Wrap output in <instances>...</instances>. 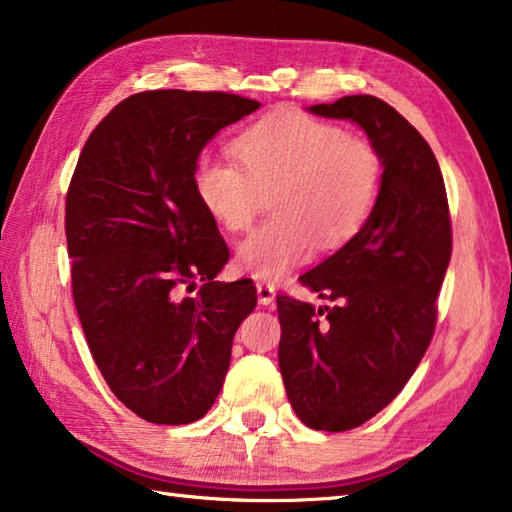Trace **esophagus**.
I'll list each match as a JSON object with an SVG mask.
<instances>
[{
	"instance_id": "obj_1",
	"label": "esophagus",
	"mask_w": 512,
	"mask_h": 512,
	"mask_svg": "<svg viewBox=\"0 0 512 512\" xmlns=\"http://www.w3.org/2000/svg\"><path fill=\"white\" fill-rule=\"evenodd\" d=\"M257 298H259V305H271L275 300V287L271 282H259L257 284Z\"/></svg>"
}]
</instances>
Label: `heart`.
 Listing matches in <instances>:
<instances>
[{
	"label": "heart",
	"instance_id": "obj_1",
	"mask_svg": "<svg viewBox=\"0 0 512 512\" xmlns=\"http://www.w3.org/2000/svg\"><path fill=\"white\" fill-rule=\"evenodd\" d=\"M237 160L203 153L194 192L225 230H246L271 192L275 216L237 246L241 271L280 280L320 250L350 241L384 187V155L372 142L302 110H277L232 142Z\"/></svg>",
	"mask_w": 512,
	"mask_h": 512
}]
</instances>
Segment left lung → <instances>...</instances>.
<instances>
[{"mask_svg": "<svg viewBox=\"0 0 512 512\" xmlns=\"http://www.w3.org/2000/svg\"><path fill=\"white\" fill-rule=\"evenodd\" d=\"M311 112L357 121L386 164L370 219L300 275L332 307L277 296V357L293 411L316 431H350L400 395L429 348L452 219L436 155L393 106L354 94Z\"/></svg>", "mask_w": 512, "mask_h": 512, "instance_id": "left-lung-1", "label": "left lung"}]
</instances>
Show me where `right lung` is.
Listing matches in <instances>:
<instances>
[{
  "mask_svg": "<svg viewBox=\"0 0 512 512\" xmlns=\"http://www.w3.org/2000/svg\"><path fill=\"white\" fill-rule=\"evenodd\" d=\"M257 108L228 92H137L99 121L69 180L76 314L110 391L146 422L212 409L257 305L250 280L214 282L230 250L192 180L203 146Z\"/></svg>",
  "mask_w": 512,
  "mask_h": 512,
  "instance_id": "obj_1",
  "label": "right lung"
}]
</instances>
